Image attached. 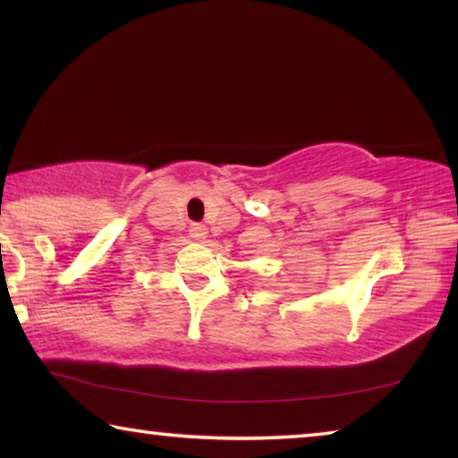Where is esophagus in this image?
<instances>
[{"mask_svg":"<svg viewBox=\"0 0 458 458\" xmlns=\"http://www.w3.org/2000/svg\"><path fill=\"white\" fill-rule=\"evenodd\" d=\"M190 236L193 240H198V242H204L206 236H208V228L201 226V224H193V226L190 228Z\"/></svg>","mask_w":458,"mask_h":458,"instance_id":"obj_1","label":"esophagus"}]
</instances>
